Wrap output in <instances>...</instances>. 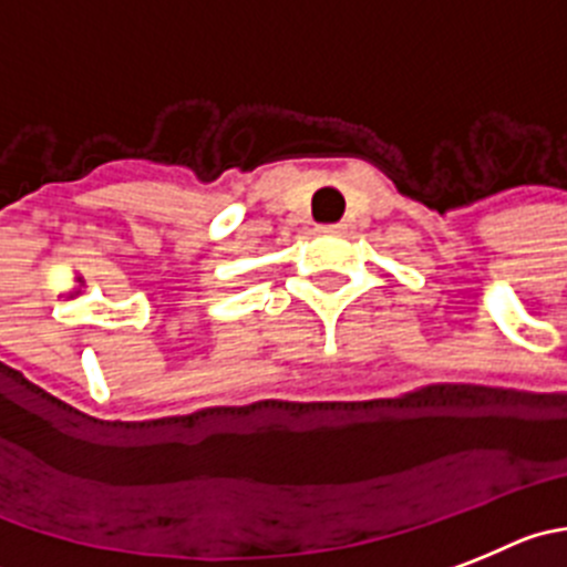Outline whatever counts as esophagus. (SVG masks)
I'll return each instance as SVG.
<instances>
[{
  "instance_id": "esophagus-1",
  "label": "esophagus",
  "mask_w": 567,
  "mask_h": 567,
  "mask_svg": "<svg viewBox=\"0 0 567 567\" xmlns=\"http://www.w3.org/2000/svg\"><path fill=\"white\" fill-rule=\"evenodd\" d=\"M324 235H341L343 229H347V224H327V226H319Z\"/></svg>"
}]
</instances>
